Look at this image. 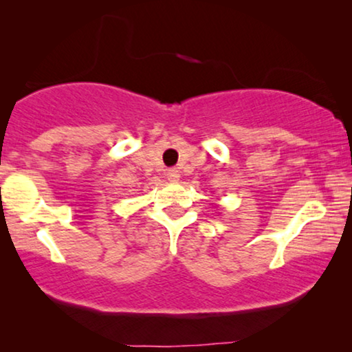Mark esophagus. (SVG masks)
<instances>
[{"label":"esophagus","mask_w":352,"mask_h":352,"mask_svg":"<svg viewBox=\"0 0 352 352\" xmlns=\"http://www.w3.org/2000/svg\"><path fill=\"white\" fill-rule=\"evenodd\" d=\"M166 176H168V179L175 182V181L179 179V171H177L176 168H171V170H168V175Z\"/></svg>","instance_id":"1"}]
</instances>
